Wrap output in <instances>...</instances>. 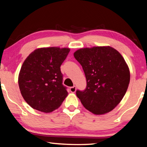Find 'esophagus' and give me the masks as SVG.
I'll use <instances>...</instances> for the list:
<instances>
[{
    "label": "esophagus",
    "instance_id": "34e87169",
    "mask_svg": "<svg viewBox=\"0 0 147 147\" xmlns=\"http://www.w3.org/2000/svg\"><path fill=\"white\" fill-rule=\"evenodd\" d=\"M76 88L75 86H72V87H70V91H71V92H73V93L75 92H76Z\"/></svg>",
    "mask_w": 147,
    "mask_h": 147
}]
</instances>
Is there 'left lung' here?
Wrapping results in <instances>:
<instances>
[{
	"label": "left lung",
	"instance_id": "left-lung-1",
	"mask_svg": "<svg viewBox=\"0 0 147 147\" xmlns=\"http://www.w3.org/2000/svg\"><path fill=\"white\" fill-rule=\"evenodd\" d=\"M74 57L82 66L86 79L76 96L88 110L104 114L121 101L130 81L129 69L121 55L109 46L82 48Z\"/></svg>",
	"mask_w": 147,
	"mask_h": 147
}]
</instances>
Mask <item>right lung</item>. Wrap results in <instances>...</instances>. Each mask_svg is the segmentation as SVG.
Returning a JSON list of instances; mask_svg holds the SVG:
<instances>
[{
    "label": "right lung",
    "instance_id": "obj_1",
    "mask_svg": "<svg viewBox=\"0 0 147 147\" xmlns=\"http://www.w3.org/2000/svg\"><path fill=\"white\" fill-rule=\"evenodd\" d=\"M69 51V48H40L24 61L18 84L22 96L32 108L49 113L64 101L68 92L60 67Z\"/></svg>",
    "mask_w": 147,
    "mask_h": 147
}]
</instances>
